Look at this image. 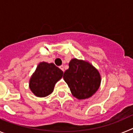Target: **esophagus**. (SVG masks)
<instances>
[{
  "label": "esophagus",
  "mask_w": 133,
  "mask_h": 133,
  "mask_svg": "<svg viewBox=\"0 0 133 133\" xmlns=\"http://www.w3.org/2000/svg\"><path fill=\"white\" fill-rule=\"evenodd\" d=\"M59 68H60V69H61V70H63V72H64V66H63V65H61V66H59Z\"/></svg>",
  "instance_id": "esophagus-1"
}]
</instances>
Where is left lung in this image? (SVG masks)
Returning <instances> with one entry per match:
<instances>
[{
  "label": "left lung",
  "mask_w": 133,
  "mask_h": 133,
  "mask_svg": "<svg viewBox=\"0 0 133 133\" xmlns=\"http://www.w3.org/2000/svg\"><path fill=\"white\" fill-rule=\"evenodd\" d=\"M63 75L71 93L78 99L90 98L97 92L101 82L98 70L89 62L73 58Z\"/></svg>",
  "instance_id": "obj_1"
}]
</instances>
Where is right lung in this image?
<instances>
[{"label":"right lung","instance_id":"obj_1","mask_svg":"<svg viewBox=\"0 0 133 133\" xmlns=\"http://www.w3.org/2000/svg\"><path fill=\"white\" fill-rule=\"evenodd\" d=\"M63 75V71L53 63H40L29 81V88L36 97H46L53 92L55 84Z\"/></svg>","mask_w":133,"mask_h":133}]
</instances>
